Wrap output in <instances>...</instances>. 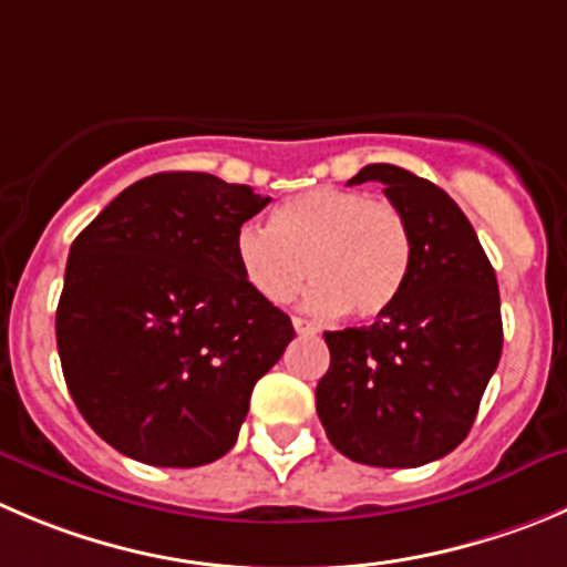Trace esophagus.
I'll list each match as a JSON object with an SVG mask.
<instances>
[{
  "instance_id": "34e87169",
  "label": "esophagus",
  "mask_w": 567,
  "mask_h": 567,
  "mask_svg": "<svg viewBox=\"0 0 567 567\" xmlns=\"http://www.w3.org/2000/svg\"><path fill=\"white\" fill-rule=\"evenodd\" d=\"M292 326L298 333H317V328L309 320H303V317H292Z\"/></svg>"
}]
</instances>
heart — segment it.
<instances>
[{"mask_svg": "<svg viewBox=\"0 0 567 567\" xmlns=\"http://www.w3.org/2000/svg\"><path fill=\"white\" fill-rule=\"evenodd\" d=\"M236 258L247 284L269 303L292 300L309 278L311 311L375 320L406 284L412 234L390 199L320 186L284 199L272 225H241Z\"/></svg>", "mask_w": 567, "mask_h": 567, "instance_id": "b5f03b06", "label": "heart"}]
</instances>
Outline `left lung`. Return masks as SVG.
<instances>
[{
	"label": "left lung",
	"mask_w": 567,
	"mask_h": 567,
	"mask_svg": "<svg viewBox=\"0 0 567 567\" xmlns=\"http://www.w3.org/2000/svg\"><path fill=\"white\" fill-rule=\"evenodd\" d=\"M403 212L412 261L395 303L370 328L326 331L331 368L317 414L348 460L420 467L451 454L471 431L504 344L498 280L462 208L425 177L370 164Z\"/></svg>",
	"instance_id": "obj_1"
}]
</instances>
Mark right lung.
I'll list each match as a JSON object with an SVG mask.
<instances>
[{"label":"right lung","mask_w":567,"mask_h":567,"mask_svg":"<svg viewBox=\"0 0 567 567\" xmlns=\"http://www.w3.org/2000/svg\"><path fill=\"white\" fill-rule=\"evenodd\" d=\"M267 203L206 172H161L74 239L58 353L80 414L118 454L199 467L234 449L252 386L295 339L236 258Z\"/></svg>","instance_id":"obj_1"}]
</instances>
